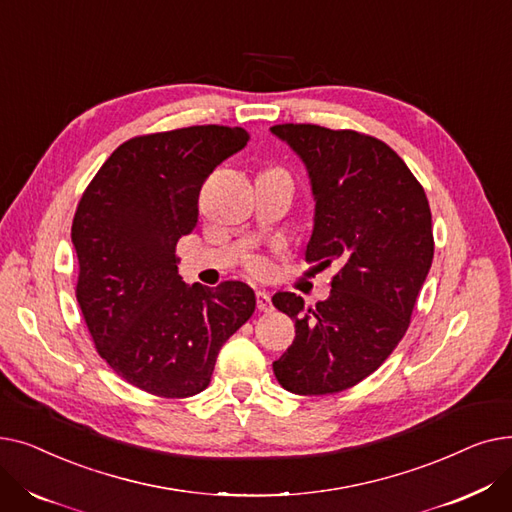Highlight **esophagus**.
I'll use <instances>...</instances> for the list:
<instances>
[{
    "label": "esophagus",
    "instance_id": "34e87169",
    "mask_svg": "<svg viewBox=\"0 0 512 512\" xmlns=\"http://www.w3.org/2000/svg\"><path fill=\"white\" fill-rule=\"evenodd\" d=\"M255 297H257V309L259 311H272L274 309V305H272V299H270V294H267L265 290H257L255 292Z\"/></svg>",
    "mask_w": 512,
    "mask_h": 512
}]
</instances>
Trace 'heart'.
Listing matches in <instances>:
<instances>
[{"label": "heart", "mask_w": 512, "mask_h": 512, "mask_svg": "<svg viewBox=\"0 0 512 512\" xmlns=\"http://www.w3.org/2000/svg\"><path fill=\"white\" fill-rule=\"evenodd\" d=\"M247 267H249L251 274H257V276L267 272V263L261 257H249L247 259Z\"/></svg>", "instance_id": "b5f03b06"}]
</instances>
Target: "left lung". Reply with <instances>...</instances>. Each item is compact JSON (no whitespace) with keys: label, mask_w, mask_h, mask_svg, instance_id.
Returning a JSON list of instances; mask_svg holds the SVG:
<instances>
[{"label":"left lung","mask_w":512,"mask_h":512,"mask_svg":"<svg viewBox=\"0 0 512 512\" xmlns=\"http://www.w3.org/2000/svg\"><path fill=\"white\" fill-rule=\"evenodd\" d=\"M272 132L309 172L315 226L307 261L340 263L330 297L315 307L294 292L274 294L297 332L274 373L294 394L342 392L378 369L409 330L434 259L432 211L419 180L380 139L317 124H276Z\"/></svg>","instance_id":"8db88e82"}]
</instances>
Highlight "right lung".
I'll return each mask as SVG.
<instances>
[{
	"label": "right lung",
	"instance_id": "obj_1",
	"mask_svg": "<svg viewBox=\"0 0 512 512\" xmlns=\"http://www.w3.org/2000/svg\"><path fill=\"white\" fill-rule=\"evenodd\" d=\"M249 139L245 128L218 124L134 137L78 201L76 301L101 359L143 392H203L220 348L255 311L251 286H186L176 257L197 226L203 182Z\"/></svg>",
	"mask_w": 512,
	"mask_h": 512
}]
</instances>
